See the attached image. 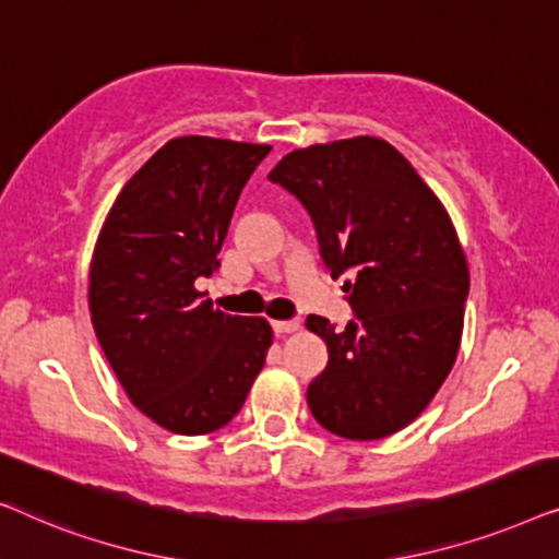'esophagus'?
<instances>
[{
    "instance_id": "esophagus-1",
    "label": "esophagus",
    "mask_w": 559,
    "mask_h": 559,
    "mask_svg": "<svg viewBox=\"0 0 559 559\" xmlns=\"http://www.w3.org/2000/svg\"><path fill=\"white\" fill-rule=\"evenodd\" d=\"M272 328L277 335H287V333H295L300 331V320L297 318H289V320H272Z\"/></svg>"
}]
</instances>
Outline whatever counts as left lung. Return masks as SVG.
Returning <instances> with one entry per match:
<instances>
[{
	"mask_svg": "<svg viewBox=\"0 0 559 559\" xmlns=\"http://www.w3.org/2000/svg\"><path fill=\"white\" fill-rule=\"evenodd\" d=\"M270 180L293 193L318 234L320 259L341 277L356 320L335 331L310 316L328 366L308 407L328 432L381 440L438 394L461 346L468 262L448 211L415 167L377 136L295 150Z\"/></svg>",
	"mask_w": 559,
	"mask_h": 559,
	"instance_id": "8db88e82",
	"label": "left lung"
}]
</instances>
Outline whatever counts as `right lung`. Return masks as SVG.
<instances>
[{
    "mask_svg": "<svg viewBox=\"0 0 559 559\" xmlns=\"http://www.w3.org/2000/svg\"><path fill=\"white\" fill-rule=\"evenodd\" d=\"M270 144L178 136L121 188L88 274L96 338L140 412L178 435L231 423L272 346L264 318L228 316L195 280L218 270L236 201Z\"/></svg>",
    "mask_w": 559,
    "mask_h": 559,
    "instance_id": "1",
    "label": "right lung"
}]
</instances>
